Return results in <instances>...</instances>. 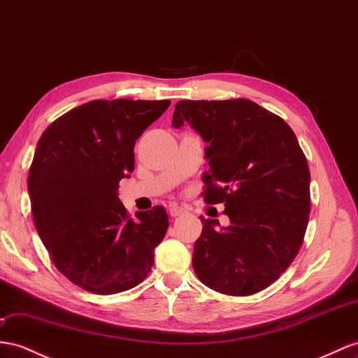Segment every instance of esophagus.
<instances>
[{"label": "esophagus", "mask_w": 358, "mask_h": 358, "mask_svg": "<svg viewBox=\"0 0 358 358\" xmlns=\"http://www.w3.org/2000/svg\"><path fill=\"white\" fill-rule=\"evenodd\" d=\"M186 210L182 208V207H180V206H177V204H172L171 207H169V215L172 216V217H177V216H181L182 213H185Z\"/></svg>", "instance_id": "esophagus-1"}]
</instances>
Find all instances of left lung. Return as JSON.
I'll return each instance as SVG.
<instances>
[{
  "label": "left lung",
  "instance_id": "obj_1",
  "mask_svg": "<svg viewBox=\"0 0 358 358\" xmlns=\"http://www.w3.org/2000/svg\"><path fill=\"white\" fill-rule=\"evenodd\" d=\"M204 142V201L224 203L230 225L206 219L192 264L207 287L246 296L266 289L295 260L308 224L310 171L292 128L250 99L176 104Z\"/></svg>",
  "mask_w": 358,
  "mask_h": 358
}]
</instances>
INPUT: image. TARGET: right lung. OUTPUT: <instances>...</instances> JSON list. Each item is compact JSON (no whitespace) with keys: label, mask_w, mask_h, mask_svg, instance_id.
<instances>
[{"label":"right lung","mask_w":358,"mask_h":358,"mask_svg":"<svg viewBox=\"0 0 358 358\" xmlns=\"http://www.w3.org/2000/svg\"><path fill=\"white\" fill-rule=\"evenodd\" d=\"M169 99H94L41 136L29 173L36 230L65 277L98 295L133 289L154 264L169 227L157 206L133 219L117 198L134 169V143Z\"/></svg>","instance_id":"obj_1"}]
</instances>
